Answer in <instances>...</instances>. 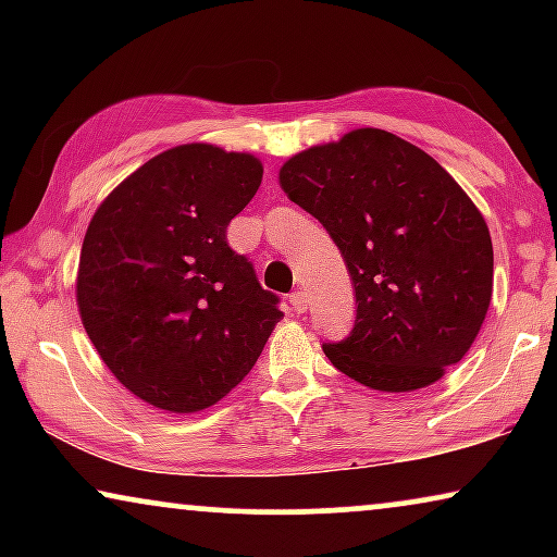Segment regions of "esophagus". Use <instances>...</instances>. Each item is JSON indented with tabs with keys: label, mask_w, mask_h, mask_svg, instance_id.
<instances>
[{
	"label": "esophagus",
	"mask_w": 557,
	"mask_h": 557,
	"mask_svg": "<svg viewBox=\"0 0 557 557\" xmlns=\"http://www.w3.org/2000/svg\"><path fill=\"white\" fill-rule=\"evenodd\" d=\"M288 301H292L294 314H304V311L309 309V296L304 294V292H294L292 299H288Z\"/></svg>",
	"instance_id": "34e87169"
}]
</instances>
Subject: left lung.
Returning <instances> with one entry per match:
<instances>
[{"label": "left lung", "mask_w": 557, "mask_h": 557, "mask_svg": "<svg viewBox=\"0 0 557 557\" xmlns=\"http://www.w3.org/2000/svg\"><path fill=\"white\" fill-rule=\"evenodd\" d=\"M278 182L352 278V332L322 347L334 368L383 393L444 377L482 330L494 276L490 227L451 174L400 136L355 128L294 154Z\"/></svg>", "instance_id": "8db88e82"}]
</instances>
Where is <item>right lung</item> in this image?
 Instances as JSON below:
<instances>
[{"label":"right lung","instance_id":"right-lung-1","mask_svg":"<svg viewBox=\"0 0 557 557\" xmlns=\"http://www.w3.org/2000/svg\"><path fill=\"white\" fill-rule=\"evenodd\" d=\"M261 180L253 154L182 144L128 174L90 218L75 281L83 326L149 406H215L284 317L225 235Z\"/></svg>","mask_w":557,"mask_h":557}]
</instances>
